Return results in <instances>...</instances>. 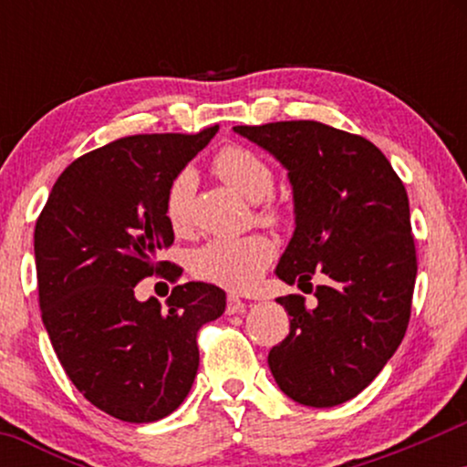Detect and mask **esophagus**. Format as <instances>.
I'll return each mask as SVG.
<instances>
[{"mask_svg":"<svg viewBox=\"0 0 467 467\" xmlns=\"http://www.w3.org/2000/svg\"><path fill=\"white\" fill-rule=\"evenodd\" d=\"M244 308L246 304L242 302L238 296H227V308H225L227 315H238V312H244Z\"/></svg>","mask_w":467,"mask_h":467,"instance_id":"34e87169","label":"esophagus"}]
</instances>
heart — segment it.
Here are the masks:
<instances>
[{
    "instance_id": "1",
    "label": "heart",
    "mask_w": 467,
    "mask_h": 467,
    "mask_svg": "<svg viewBox=\"0 0 467 467\" xmlns=\"http://www.w3.org/2000/svg\"><path fill=\"white\" fill-rule=\"evenodd\" d=\"M213 171L246 202L257 203L261 223H276L280 208L270 200L274 191V171L270 163L244 146H225L213 159ZM191 191L193 176L189 171L178 174L165 193V219L174 232H187L191 221ZM274 259L272 242L264 235L244 238H214L197 246L189 257L193 276L223 289L244 291L257 283L261 274Z\"/></svg>"
}]
</instances>
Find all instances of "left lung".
<instances>
[{
    "label": "left lung",
    "mask_w": 467,
    "mask_h": 467,
    "mask_svg": "<svg viewBox=\"0 0 467 467\" xmlns=\"http://www.w3.org/2000/svg\"><path fill=\"white\" fill-rule=\"evenodd\" d=\"M235 133L289 171L296 232L276 276L306 293L276 302L289 336L267 355L280 391L331 408L361 393L398 350L410 321L417 251L404 182L369 140L317 120L238 125Z\"/></svg>",
    "instance_id": "1"
}]
</instances>
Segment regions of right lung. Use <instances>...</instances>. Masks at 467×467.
<instances>
[{
  "label": "right lung",
  "mask_w": 467,
  "mask_h": 467,
  "mask_svg": "<svg viewBox=\"0 0 467 467\" xmlns=\"http://www.w3.org/2000/svg\"><path fill=\"white\" fill-rule=\"evenodd\" d=\"M216 131L142 133L87 152L57 178L36 223L37 293L55 353L93 406L127 423L182 404L200 366L197 331L225 312V291L208 283L174 286L163 308L133 296L152 274L181 276L157 261L174 242L165 193Z\"/></svg>",
  "instance_id": "obj_1"
}]
</instances>
